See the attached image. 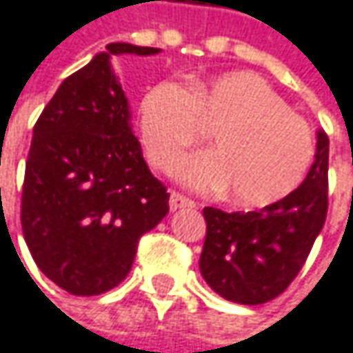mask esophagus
<instances>
[{
    "label": "esophagus",
    "instance_id": "34e87169",
    "mask_svg": "<svg viewBox=\"0 0 353 353\" xmlns=\"http://www.w3.org/2000/svg\"><path fill=\"white\" fill-rule=\"evenodd\" d=\"M184 207H196V203L190 201V199H186L180 192H171V196H169V209L171 211H178V209H184Z\"/></svg>",
    "mask_w": 353,
    "mask_h": 353
}]
</instances>
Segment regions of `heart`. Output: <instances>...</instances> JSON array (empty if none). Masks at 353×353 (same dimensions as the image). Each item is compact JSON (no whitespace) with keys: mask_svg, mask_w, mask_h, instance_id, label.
I'll return each mask as SVG.
<instances>
[{"mask_svg":"<svg viewBox=\"0 0 353 353\" xmlns=\"http://www.w3.org/2000/svg\"><path fill=\"white\" fill-rule=\"evenodd\" d=\"M213 130L215 150L186 159L180 180L194 190H228L244 207H265L292 194L314 157L308 123L252 72H225L190 86L159 82L140 99L138 134L148 163L171 171Z\"/></svg>","mask_w":353,"mask_h":353,"instance_id":"heart-1","label":"heart"}]
</instances>
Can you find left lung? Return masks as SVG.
I'll return each instance as SVG.
<instances>
[{
  "label": "left lung",
  "instance_id": "1",
  "mask_svg": "<svg viewBox=\"0 0 353 353\" xmlns=\"http://www.w3.org/2000/svg\"><path fill=\"white\" fill-rule=\"evenodd\" d=\"M327 173L329 136L321 130L314 163L292 194L250 213L205 207L201 273L213 292L230 302L256 306L288 290L325 225Z\"/></svg>",
  "mask_w": 353,
  "mask_h": 353
}]
</instances>
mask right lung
I'll list each match as a JSON object with an SVG mask.
<instances>
[{
  "label": "right lung",
  "mask_w": 353,
  "mask_h": 353,
  "mask_svg": "<svg viewBox=\"0 0 353 353\" xmlns=\"http://www.w3.org/2000/svg\"><path fill=\"white\" fill-rule=\"evenodd\" d=\"M157 47L109 43L68 76L32 130L22 186V234L37 267L74 296L119 285L138 240L169 213L130 125V105L111 55Z\"/></svg>",
  "instance_id": "right-lung-1"
}]
</instances>
